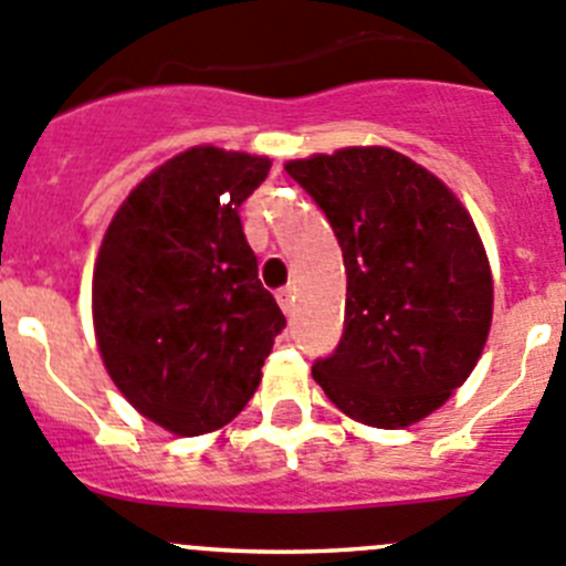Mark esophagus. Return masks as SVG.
I'll return each instance as SVG.
<instances>
[{"instance_id": "obj_1", "label": "esophagus", "mask_w": 566, "mask_h": 566, "mask_svg": "<svg viewBox=\"0 0 566 566\" xmlns=\"http://www.w3.org/2000/svg\"><path fill=\"white\" fill-rule=\"evenodd\" d=\"M276 301H279V307H282V313H284V315L293 313V307H295V293H293V287L279 290V293H276Z\"/></svg>"}]
</instances>
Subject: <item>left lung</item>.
<instances>
[{
  "label": "left lung",
  "instance_id": "left-lung-1",
  "mask_svg": "<svg viewBox=\"0 0 566 566\" xmlns=\"http://www.w3.org/2000/svg\"><path fill=\"white\" fill-rule=\"evenodd\" d=\"M332 223L346 265L335 355L313 379L348 419L402 430L441 408L483 355L494 282L455 192L390 147L284 164Z\"/></svg>",
  "mask_w": 566,
  "mask_h": 566
}]
</instances>
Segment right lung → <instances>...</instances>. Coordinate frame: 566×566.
<instances>
[{"label":"right lung","instance_id":"1","mask_svg":"<svg viewBox=\"0 0 566 566\" xmlns=\"http://www.w3.org/2000/svg\"><path fill=\"white\" fill-rule=\"evenodd\" d=\"M271 158L198 145L114 211L92 279L99 357L119 394L172 436L237 419L284 315L256 279L240 206Z\"/></svg>","mask_w":566,"mask_h":566}]
</instances>
